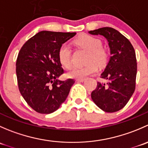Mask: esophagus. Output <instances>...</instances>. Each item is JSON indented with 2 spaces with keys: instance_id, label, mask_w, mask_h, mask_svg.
<instances>
[{
  "instance_id": "esophagus-1",
  "label": "esophagus",
  "mask_w": 148,
  "mask_h": 148,
  "mask_svg": "<svg viewBox=\"0 0 148 148\" xmlns=\"http://www.w3.org/2000/svg\"><path fill=\"white\" fill-rule=\"evenodd\" d=\"M84 80H85V79H76V81L80 82H83Z\"/></svg>"
}]
</instances>
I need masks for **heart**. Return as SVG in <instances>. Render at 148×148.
Here are the masks:
<instances>
[{"instance_id": "obj_1", "label": "heart", "mask_w": 148, "mask_h": 148, "mask_svg": "<svg viewBox=\"0 0 148 148\" xmlns=\"http://www.w3.org/2000/svg\"><path fill=\"white\" fill-rule=\"evenodd\" d=\"M76 44L81 49L88 51L86 59V65L84 66H75L68 73L67 77L69 78L83 79L89 74H94L97 71L99 66L105 65L107 61V52L102 47V43L99 38L90 35H82L75 41ZM71 50L67 44H64L59 47L58 51V58L62 66L69 69L72 64Z\"/></svg>"}]
</instances>
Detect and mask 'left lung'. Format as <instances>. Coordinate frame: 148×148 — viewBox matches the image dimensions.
I'll list each match as a JSON object with an SVG mask.
<instances>
[{
  "mask_svg": "<svg viewBox=\"0 0 148 148\" xmlns=\"http://www.w3.org/2000/svg\"><path fill=\"white\" fill-rule=\"evenodd\" d=\"M89 33L105 37L111 53L100 77L107 82H97L91 97L103 111L117 112L126 105L135 92L137 75L135 49L129 40L114 28H100Z\"/></svg>",
  "mask_w": 148,
  "mask_h": 148,
  "instance_id": "obj_1",
  "label": "left lung"
}]
</instances>
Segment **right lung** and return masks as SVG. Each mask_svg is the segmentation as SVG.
Masks as SVG:
<instances>
[{
    "instance_id": "obj_1",
    "label": "right lung",
    "mask_w": 148,
    "mask_h": 148,
    "mask_svg": "<svg viewBox=\"0 0 148 148\" xmlns=\"http://www.w3.org/2000/svg\"><path fill=\"white\" fill-rule=\"evenodd\" d=\"M76 33L43 31L28 40L16 60L18 89L33 110L41 114L57 110L75 81L58 79L64 74L58 58L59 47Z\"/></svg>"
}]
</instances>
